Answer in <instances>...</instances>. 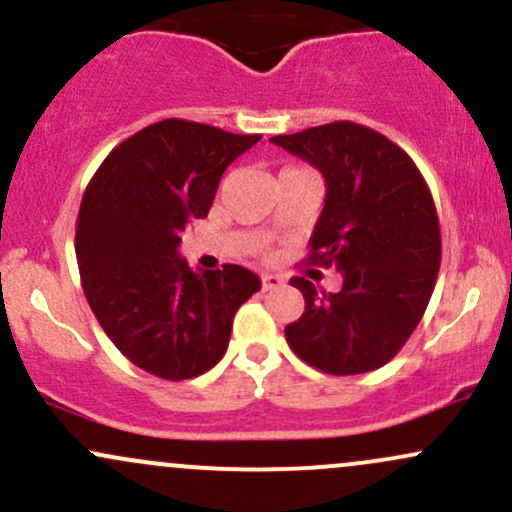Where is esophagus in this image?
Returning <instances> with one entry per match:
<instances>
[{"instance_id":"1","label":"esophagus","mask_w":512,"mask_h":512,"mask_svg":"<svg viewBox=\"0 0 512 512\" xmlns=\"http://www.w3.org/2000/svg\"><path fill=\"white\" fill-rule=\"evenodd\" d=\"M261 285H263V290H275V287H283L285 280L280 278V275H275V273H263L261 275Z\"/></svg>"}]
</instances>
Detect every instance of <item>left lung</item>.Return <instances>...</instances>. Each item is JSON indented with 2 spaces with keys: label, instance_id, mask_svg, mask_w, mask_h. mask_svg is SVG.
I'll return each mask as SVG.
<instances>
[{
  "label": "left lung",
  "instance_id": "left-lung-1",
  "mask_svg": "<svg viewBox=\"0 0 512 512\" xmlns=\"http://www.w3.org/2000/svg\"><path fill=\"white\" fill-rule=\"evenodd\" d=\"M271 142L324 176V210L307 261L343 275L338 292L290 280L304 295V312L285 326L287 343L329 375L377 370L409 341L440 271V225L428 183L404 149L348 120Z\"/></svg>",
  "mask_w": 512,
  "mask_h": 512
}]
</instances>
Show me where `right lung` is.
Instances as JSON below:
<instances>
[{
  "mask_svg": "<svg viewBox=\"0 0 512 512\" xmlns=\"http://www.w3.org/2000/svg\"><path fill=\"white\" fill-rule=\"evenodd\" d=\"M261 135L166 118L113 149L79 208V275L91 312L132 365L191 380L225 355L237 309L261 290L249 268L198 271L179 256L227 166Z\"/></svg>",
  "mask_w": 512,
  "mask_h": 512,
  "instance_id": "add662e5",
  "label": "right lung"
}]
</instances>
